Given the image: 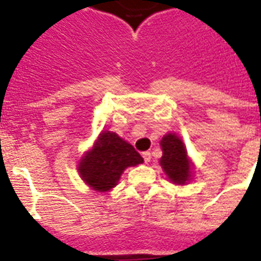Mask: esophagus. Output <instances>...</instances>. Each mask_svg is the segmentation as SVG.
Returning <instances> with one entry per match:
<instances>
[{
  "instance_id": "obj_1",
  "label": "esophagus",
  "mask_w": 261,
  "mask_h": 261,
  "mask_svg": "<svg viewBox=\"0 0 261 261\" xmlns=\"http://www.w3.org/2000/svg\"><path fill=\"white\" fill-rule=\"evenodd\" d=\"M142 156H143V160H145V162L147 164V162H150V160H151V152L150 151L142 152Z\"/></svg>"
}]
</instances>
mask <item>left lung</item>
<instances>
[{
    "label": "left lung",
    "mask_w": 261,
    "mask_h": 261,
    "mask_svg": "<svg viewBox=\"0 0 261 261\" xmlns=\"http://www.w3.org/2000/svg\"><path fill=\"white\" fill-rule=\"evenodd\" d=\"M161 146L164 151L161 166L166 173L167 178L177 185H184L186 181H189L192 174L185 146L174 134L165 135L161 141Z\"/></svg>",
    "instance_id": "8db88e82"
}]
</instances>
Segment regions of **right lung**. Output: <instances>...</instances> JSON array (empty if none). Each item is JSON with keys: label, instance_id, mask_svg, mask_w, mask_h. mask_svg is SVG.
Segmentation results:
<instances>
[{"label": "right lung", "instance_id": "add662e5", "mask_svg": "<svg viewBox=\"0 0 261 261\" xmlns=\"http://www.w3.org/2000/svg\"><path fill=\"white\" fill-rule=\"evenodd\" d=\"M139 152L115 133L105 131L79 165L82 178L95 190L107 192L118 184L123 170L142 164Z\"/></svg>", "mask_w": 261, "mask_h": 261}]
</instances>
